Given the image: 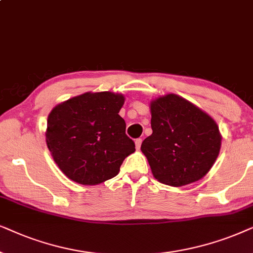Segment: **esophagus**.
Instances as JSON below:
<instances>
[{
	"instance_id": "34e87169",
	"label": "esophagus",
	"mask_w": 253,
	"mask_h": 253,
	"mask_svg": "<svg viewBox=\"0 0 253 253\" xmlns=\"http://www.w3.org/2000/svg\"><path fill=\"white\" fill-rule=\"evenodd\" d=\"M141 143H142V140H141V139H136L135 140V148H136L137 150H139L140 148H141Z\"/></svg>"
}]
</instances>
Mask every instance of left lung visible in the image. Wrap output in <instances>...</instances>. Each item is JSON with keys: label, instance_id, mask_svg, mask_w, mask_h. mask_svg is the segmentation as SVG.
<instances>
[{"label": "left lung", "instance_id": "obj_1", "mask_svg": "<svg viewBox=\"0 0 253 253\" xmlns=\"http://www.w3.org/2000/svg\"><path fill=\"white\" fill-rule=\"evenodd\" d=\"M153 134L141 144L154 177L179 187L206 176L220 153L215 120L183 97L169 93L151 100Z\"/></svg>", "mask_w": 253, "mask_h": 253}]
</instances>
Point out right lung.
<instances>
[{
  "instance_id": "obj_1",
  "label": "right lung",
  "mask_w": 253,
  "mask_h": 253,
  "mask_svg": "<svg viewBox=\"0 0 253 253\" xmlns=\"http://www.w3.org/2000/svg\"><path fill=\"white\" fill-rule=\"evenodd\" d=\"M120 93L85 92L56 105L47 118L46 143L59 169L82 185L116 177L135 151L119 111Z\"/></svg>"
}]
</instances>
